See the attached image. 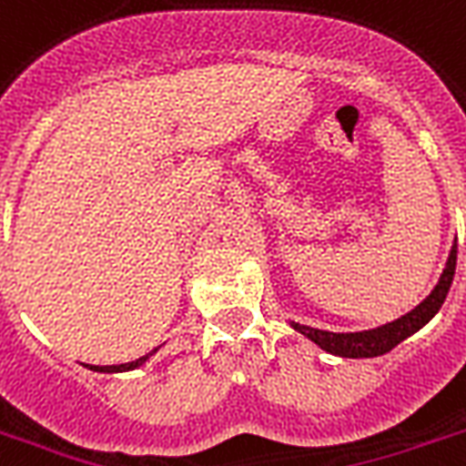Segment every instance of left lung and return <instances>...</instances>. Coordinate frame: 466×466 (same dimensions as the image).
I'll list each match as a JSON object with an SVG mask.
<instances>
[{
    "label": "left lung",
    "mask_w": 466,
    "mask_h": 466,
    "mask_svg": "<svg viewBox=\"0 0 466 466\" xmlns=\"http://www.w3.org/2000/svg\"><path fill=\"white\" fill-rule=\"evenodd\" d=\"M454 266H457V244L450 251L445 271L440 276L438 286L432 289V293L422 300L418 308L406 312L403 318L386 322L376 329H364V332H328V329H315L308 325H298L290 322V328L298 329L300 335L318 344L319 350L337 354V357H347V360H369V357H381L386 351H390L396 344H400L406 337L415 335L422 325H428L438 310L442 308L447 298V290L452 286Z\"/></svg>",
    "instance_id": "1"
}]
</instances>
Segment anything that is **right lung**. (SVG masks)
Returning <instances> with one entry per match:
<instances>
[{
  "label": "right lung",
  "mask_w": 466,
  "mask_h": 466,
  "mask_svg": "<svg viewBox=\"0 0 466 466\" xmlns=\"http://www.w3.org/2000/svg\"><path fill=\"white\" fill-rule=\"evenodd\" d=\"M154 351H148V354H144V357H138L137 361H127V364H115V367H92V364H85V367H90L92 371H105V374H115V371H131V369L141 367V364H144V361H147L148 357L154 354Z\"/></svg>",
  "instance_id": "1"
}]
</instances>
